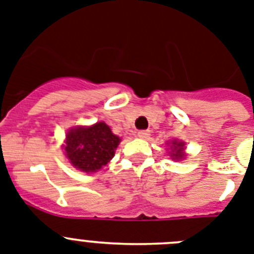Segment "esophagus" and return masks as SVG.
Returning a JSON list of instances; mask_svg holds the SVG:
<instances>
[{
  "label": "esophagus",
  "mask_w": 254,
  "mask_h": 254,
  "mask_svg": "<svg viewBox=\"0 0 254 254\" xmlns=\"http://www.w3.org/2000/svg\"><path fill=\"white\" fill-rule=\"evenodd\" d=\"M137 135L139 138H142V139H146V138H148V135H150V130H139Z\"/></svg>",
  "instance_id": "34e87169"
}]
</instances>
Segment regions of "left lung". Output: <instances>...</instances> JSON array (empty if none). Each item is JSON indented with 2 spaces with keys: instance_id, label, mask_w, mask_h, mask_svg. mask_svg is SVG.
<instances>
[{
  "instance_id": "obj_1",
  "label": "left lung",
  "mask_w": 254,
  "mask_h": 254,
  "mask_svg": "<svg viewBox=\"0 0 254 254\" xmlns=\"http://www.w3.org/2000/svg\"><path fill=\"white\" fill-rule=\"evenodd\" d=\"M183 146H185L183 142H178V140H173L172 142L173 150H172L170 155L173 156V159H181V157H183Z\"/></svg>"
}]
</instances>
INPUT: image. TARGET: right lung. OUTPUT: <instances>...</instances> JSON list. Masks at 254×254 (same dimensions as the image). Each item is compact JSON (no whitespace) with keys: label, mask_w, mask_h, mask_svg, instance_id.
I'll return each mask as SVG.
<instances>
[{"label":"right lung","mask_w":254,"mask_h":254,"mask_svg":"<svg viewBox=\"0 0 254 254\" xmlns=\"http://www.w3.org/2000/svg\"><path fill=\"white\" fill-rule=\"evenodd\" d=\"M120 138L104 123L93 127L71 129L65 137V155L74 168L82 172H95L110 161Z\"/></svg>","instance_id":"add662e5"}]
</instances>
